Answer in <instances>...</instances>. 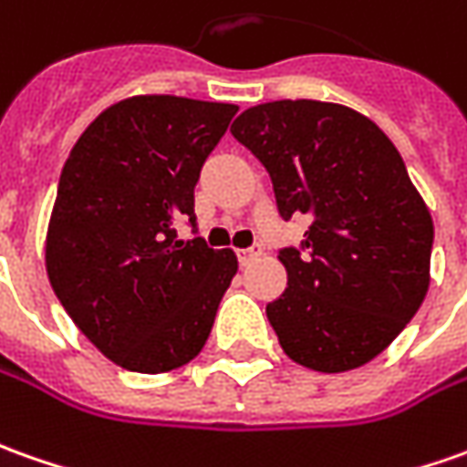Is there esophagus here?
<instances>
[{"mask_svg": "<svg viewBox=\"0 0 467 467\" xmlns=\"http://www.w3.org/2000/svg\"><path fill=\"white\" fill-rule=\"evenodd\" d=\"M260 255V247H245V250H237V260L240 265H247L250 260H255Z\"/></svg>", "mask_w": 467, "mask_h": 467, "instance_id": "esophagus-1", "label": "esophagus"}]
</instances>
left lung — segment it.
Wrapping results in <instances>:
<instances>
[{"label":"left lung","mask_w":467,"mask_h":467,"mask_svg":"<svg viewBox=\"0 0 467 467\" xmlns=\"http://www.w3.org/2000/svg\"><path fill=\"white\" fill-rule=\"evenodd\" d=\"M271 173L278 212L312 214L301 250L278 253L288 284L265 306L284 353L309 370L370 363L430 288L434 224L396 145L345 104L281 99L230 127Z\"/></svg>","instance_id":"left-lung-1"}]
</instances>
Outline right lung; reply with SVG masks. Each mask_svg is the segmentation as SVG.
Instances as JSON below:
<instances>
[{"mask_svg":"<svg viewBox=\"0 0 467 467\" xmlns=\"http://www.w3.org/2000/svg\"><path fill=\"white\" fill-rule=\"evenodd\" d=\"M237 104L173 94L117 101L60 171L46 234L50 286L88 342L135 373H168L207 345L237 274L230 247L176 240L193 186Z\"/></svg>","mask_w":467,"mask_h":467,"instance_id":"1","label":"right lung"}]
</instances>
